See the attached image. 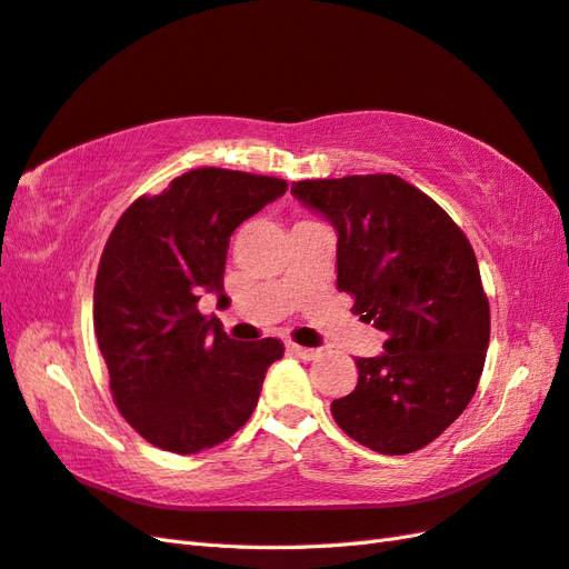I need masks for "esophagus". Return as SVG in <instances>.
I'll return each mask as SVG.
<instances>
[{"mask_svg": "<svg viewBox=\"0 0 569 569\" xmlns=\"http://www.w3.org/2000/svg\"><path fill=\"white\" fill-rule=\"evenodd\" d=\"M288 351L296 353L302 361H315L320 356V349H308V347H298V345H288Z\"/></svg>", "mask_w": 569, "mask_h": 569, "instance_id": "34e87169", "label": "esophagus"}]
</instances>
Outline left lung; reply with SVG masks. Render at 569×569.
I'll use <instances>...</instances> for the list:
<instances>
[{"instance_id": "left-lung-1", "label": "left lung", "mask_w": 569, "mask_h": 569, "mask_svg": "<svg viewBox=\"0 0 569 569\" xmlns=\"http://www.w3.org/2000/svg\"><path fill=\"white\" fill-rule=\"evenodd\" d=\"M290 193L335 224L337 286L388 335L380 356L356 359L359 382L332 402V417L382 456L419 451L463 415L490 345V302L468 237L395 174L308 179Z\"/></svg>"}]
</instances>
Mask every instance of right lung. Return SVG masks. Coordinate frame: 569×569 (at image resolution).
<instances>
[{
    "instance_id": "obj_1",
    "label": "right lung",
    "mask_w": 569,
    "mask_h": 569,
    "mask_svg": "<svg viewBox=\"0 0 569 569\" xmlns=\"http://www.w3.org/2000/svg\"><path fill=\"white\" fill-rule=\"evenodd\" d=\"M286 189L276 177L201 167L116 222L94 283V332L118 412L152 446L198 453L252 417L283 345L230 339L198 300H228L230 234Z\"/></svg>"
}]
</instances>
